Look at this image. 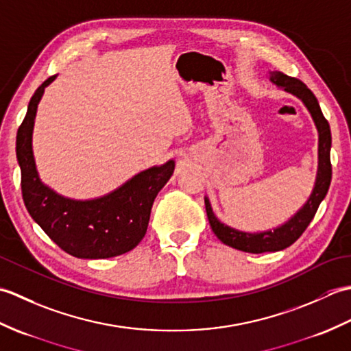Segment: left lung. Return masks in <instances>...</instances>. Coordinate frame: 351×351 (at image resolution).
<instances>
[{"label": "left lung", "instance_id": "1", "mask_svg": "<svg viewBox=\"0 0 351 351\" xmlns=\"http://www.w3.org/2000/svg\"><path fill=\"white\" fill-rule=\"evenodd\" d=\"M270 73V81L273 84L282 88L283 92L294 95L299 98L304 107L308 108L314 123L318 131V170L315 178V185L312 190L309 199L306 200L299 211H297L293 217L283 225L264 230V232H244V230H238L235 228H230L225 223H221L211 208L210 199L205 197V208L206 215L210 220V225L213 232L217 235L219 240L234 247L237 250L249 252V253H264V252H278L289 247L297 238H299L304 229L308 228L309 223L314 219V215L318 210L319 204L327 195L329 185L332 181V164H330V147H332V134L329 122L326 121L323 116V111L319 108V104L306 84H303L300 80L291 78L285 73L273 71Z\"/></svg>", "mask_w": 351, "mask_h": 351}]
</instances>
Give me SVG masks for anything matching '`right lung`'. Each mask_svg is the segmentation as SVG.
<instances>
[{"label":"right lung","instance_id":"add662e5","mask_svg":"<svg viewBox=\"0 0 351 351\" xmlns=\"http://www.w3.org/2000/svg\"><path fill=\"white\" fill-rule=\"evenodd\" d=\"M57 75L43 81L29 99L24 122L16 136V158L21 189L27 210L58 247L81 259H104L123 255L143 240L152 204L173 175L175 161L140 171L106 196L75 200L45 185L36 169L33 128L37 106L45 87Z\"/></svg>","mask_w":351,"mask_h":351}]
</instances>
